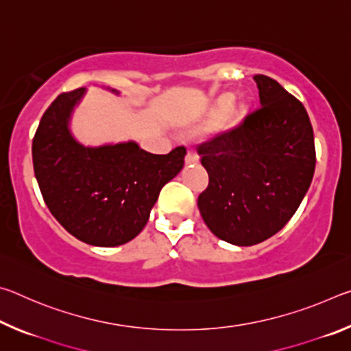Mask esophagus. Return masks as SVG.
I'll list each match as a JSON object with an SVG mask.
<instances>
[{"label": "esophagus", "instance_id": "1", "mask_svg": "<svg viewBox=\"0 0 351 351\" xmlns=\"http://www.w3.org/2000/svg\"><path fill=\"white\" fill-rule=\"evenodd\" d=\"M198 161H199L198 153L195 152L193 148H190V150L186 154V164H195V162H198Z\"/></svg>", "mask_w": 351, "mask_h": 351}]
</instances>
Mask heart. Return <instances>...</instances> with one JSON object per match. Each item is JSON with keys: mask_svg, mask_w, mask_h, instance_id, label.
<instances>
[{"mask_svg": "<svg viewBox=\"0 0 351 351\" xmlns=\"http://www.w3.org/2000/svg\"><path fill=\"white\" fill-rule=\"evenodd\" d=\"M230 102H232V99H230V97H224V99L221 100V104H219V105H221V110H223V111L228 110L229 106H230Z\"/></svg>", "mask_w": 351, "mask_h": 351, "instance_id": "obj_1", "label": "heart"}]
</instances>
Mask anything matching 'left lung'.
I'll list each match as a JSON object with an SVG mask.
<instances>
[{"mask_svg": "<svg viewBox=\"0 0 351 351\" xmlns=\"http://www.w3.org/2000/svg\"><path fill=\"white\" fill-rule=\"evenodd\" d=\"M254 80L258 108L197 147L209 173L199 213L213 235L237 246L277 234L300 206L316 167L305 106L271 77Z\"/></svg>", "mask_w": 351, "mask_h": 351, "instance_id": "left-lung-1", "label": "left lung"}]
</instances>
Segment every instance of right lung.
<instances>
[{
	"instance_id": "add662e5",
	"label": "right lung",
	"mask_w": 351,
	"mask_h": 351,
	"mask_svg": "<svg viewBox=\"0 0 351 351\" xmlns=\"http://www.w3.org/2000/svg\"><path fill=\"white\" fill-rule=\"evenodd\" d=\"M85 88L63 93L45 111L32 141L40 192L71 235L93 246H119L138 235L161 189L184 167L186 147L153 154L136 142L83 147L68 122Z\"/></svg>"
}]
</instances>
